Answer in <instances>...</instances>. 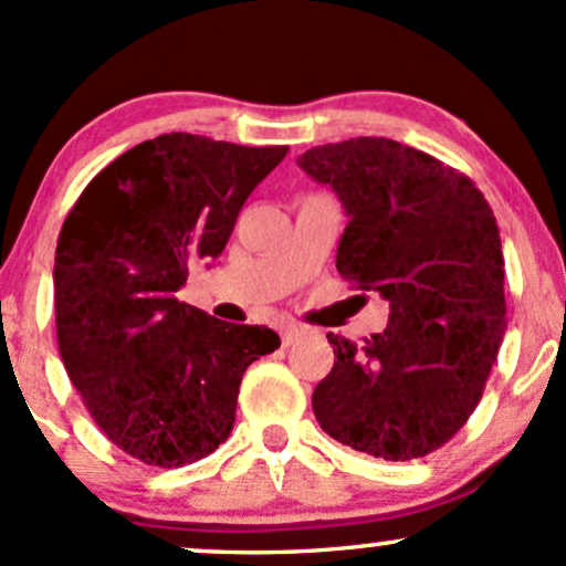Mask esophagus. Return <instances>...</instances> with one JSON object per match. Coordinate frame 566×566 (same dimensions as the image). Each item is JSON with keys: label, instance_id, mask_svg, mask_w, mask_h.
<instances>
[{"label": "esophagus", "instance_id": "esophagus-1", "mask_svg": "<svg viewBox=\"0 0 566 566\" xmlns=\"http://www.w3.org/2000/svg\"><path fill=\"white\" fill-rule=\"evenodd\" d=\"M279 335H282L284 346H292V343L301 340V337L305 335V329L297 327V324H282V327H279Z\"/></svg>", "mask_w": 566, "mask_h": 566}]
</instances>
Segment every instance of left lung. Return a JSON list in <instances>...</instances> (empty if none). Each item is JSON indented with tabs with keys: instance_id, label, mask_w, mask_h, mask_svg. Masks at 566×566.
I'll use <instances>...</instances> for the list:
<instances>
[{
	"instance_id": "obj_1",
	"label": "left lung",
	"mask_w": 566,
	"mask_h": 566,
	"mask_svg": "<svg viewBox=\"0 0 566 566\" xmlns=\"http://www.w3.org/2000/svg\"><path fill=\"white\" fill-rule=\"evenodd\" d=\"M297 165L337 193L348 226L337 271L391 303L361 346L329 333L335 365L314 391L324 433L382 460H415L460 431L505 333L497 220L469 175L388 138L308 148Z\"/></svg>"
}]
</instances>
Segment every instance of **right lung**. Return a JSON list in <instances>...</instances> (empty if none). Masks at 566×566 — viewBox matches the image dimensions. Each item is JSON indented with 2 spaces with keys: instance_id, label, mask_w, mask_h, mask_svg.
Masks as SVG:
<instances>
[{
  "instance_id": "1",
  "label": "right lung",
  "mask_w": 566,
  "mask_h": 566,
  "mask_svg": "<svg viewBox=\"0 0 566 566\" xmlns=\"http://www.w3.org/2000/svg\"><path fill=\"white\" fill-rule=\"evenodd\" d=\"M287 151L159 135L103 167L63 220L53 271L63 367L95 426L140 463L178 469L216 452L244 369L282 343L175 292L188 265L223 252L247 197Z\"/></svg>"
}]
</instances>
